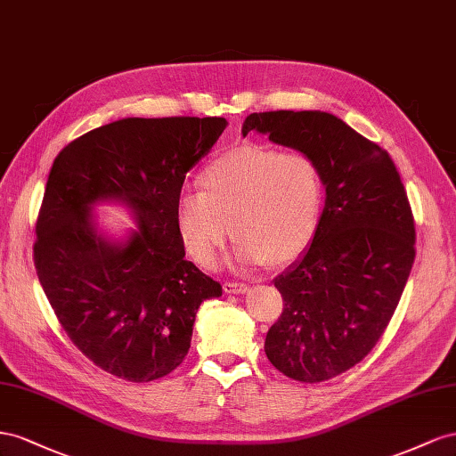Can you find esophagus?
Listing matches in <instances>:
<instances>
[{
    "instance_id": "esophagus-1",
    "label": "esophagus",
    "mask_w": 456,
    "mask_h": 456,
    "mask_svg": "<svg viewBox=\"0 0 456 456\" xmlns=\"http://www.w3.org/2000/svg\"><path fill=\"white\" fill-rule=\"evenodd\" d=\"M224 290L227 294H242L248 290V284L246 282H237V281H225L224 282Z\"/></svg>"
}]
</instances>
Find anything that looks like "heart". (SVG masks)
<instances>
[{"instance_id":"heart-1","label":"heart","mask_w":456,"mask_h":456,"mask_svg":"<svg viewBox=\"0 0 456 456\" xmlns=\"http://www.w3.org/2000/svg\"><path fill=\"white\" fill-rule=\"evenodd\" d=\"M199 183L200 192L179 194L174 221L185 254L204 269L217 265L227 224L246 265L290 264L317 237L327 189L309 152L248 141L208 162Z\"/></svg>"}]
</instances>
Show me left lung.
<instances>
[{
  "instance_id": "8db88e82",
  "label": "left lung",
  "mask_w": 456,
  "mask_h": 456,
  "mask_svg": "<svg viewBox=\"0 0 456 456\" xmlns=\"http://www.w3.org/2000/svg\"><path fill=\"white\" fill-rule=\"evenodd\" d=\"M309 152L327 200L309 250L275 279L282 314L265 338L271 365L297 382L355 367L380 340L414 262V217L382 147L321 110L254 112L242 134Z\"/></svg>"
}]
</instances>
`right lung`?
<instances>
[{"label":"right lung","mask_w":456,"mask_h":456,"mask_svg":"<svg viewBox=\"0 0 456 456\" xmlns=\"http://www.w3.org/2000/svg\"><path fill=\"white\" fill-rule=\"evenodd\" d=\"M225 126L219 116L124 118L69 142L51 167L36 221L37 279L72 344L122 380L177 369L200 304L221 296L185 259L174 210L187 172ZM109 198L140 221L126 245L90 224V206Z\"/></svg>","instance_id":"right-lung-1"}]
</instances>
